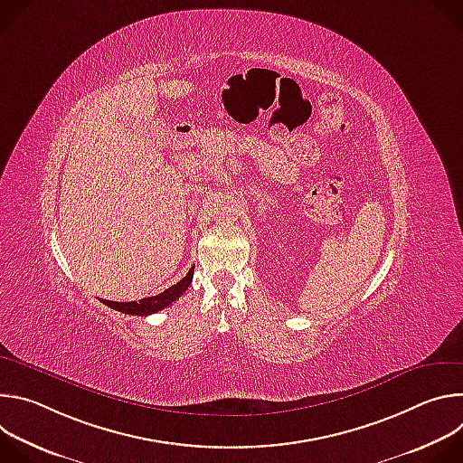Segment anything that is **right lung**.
I'll list each match as a JSON object with an SVG mask.
<instances>
[{
    "label": "right lung",
    "instance_id": "1",
    "mask_svg": "<svg viewBox=\"0 0 463 463\" xmlns=\"http://www.w3.org/2000/svg\"><path fill=\"white\" fill-rule=\"evenodd\" d=\"M192 277H194V269H190L186 273V277L181 279L172 288L165 289L163 293H159L156 297L141 298L139 302H113V300H104V298H102V302L106 306H109L111 309H117V311L126 313V315H152V313L161 311L163 307L170 306L174 300H177L188 289V286L192 282Z\"/></svg>",
    "mask_w": 463,
    "mask_h": 463
}]
</instances>
